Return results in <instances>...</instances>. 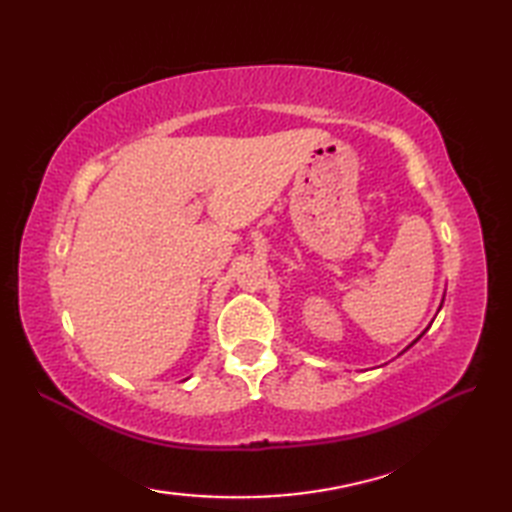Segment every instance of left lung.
<instances>
[{
	"label": "left lung",
	"mask_w": 512,
	"mask_h": 512,
	"mask_svg": "<svg viewBox=\"0 0 512 512\" xmlns=\"http://www.w3.org/2000/svg\"><path fill=\"white\" fill-rule=\"evenodd\" d=\"M422 334H424V332H422ZM422 334H420V336H422ZM420 336H418V339H420ZM418 339H416V341H418ZM416 341H413V343H416ZM413 343H411V345H413Z\"/></svg>",
	"instance_id": "8db88e82"
}]
</instances>
